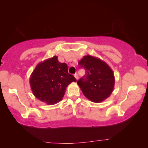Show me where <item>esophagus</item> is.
<instances>
[{"instance_id":"obj_1","label":"esophagus","mask_w":148,"mask_h":148,"mask_svg":"<svg viewBox=\"0 0 148 148\" xmlns=\"http://www.w3.org/2000/svg\"><path fill=\"white\" fill-rule=\"evenodd\" d=\"M74 77H75V78H76V79H78V75H77L76 73V74H75L74 75Z\"/></svg>"}]
</instances>
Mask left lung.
<instances>
[{
  "instance_id": "1",
  "label": "left lung",
  "mask_w": 148,
  "mask_h": 148,
  "mask_svg": "<svg viewBox=\"0 0 148 148\" xmlns=\"http://www.w3.org/2000/svg\"><path fill=\"white\" fill-rule=\"evenodd\" d=\"M78 64L86 72V76L77 82L84 96L95 103L108 98L115 85L114 72L109 65L89 55L84 56Z\"/></svg>"
}]
</instances>
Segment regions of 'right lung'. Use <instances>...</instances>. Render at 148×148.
<instances>
[{
    "label": "right lung",
    "instance_id": "add662e5",
    "mask_svg": "<svg viewBox=\"0 0 148 148\" xmlns=\"http://www.w3.org/2000/svg\"><path fill=\"white\" fill-rule=\"evenodd\" d=\"M72 82H76V78L69 74L67 64L60 62L57 56L39 62L29 79L34 97L48 105L61 101L67 86Z\"/></svg>",
    "mask_w": 148,
    "mask_h": 148
}]
</instances>
